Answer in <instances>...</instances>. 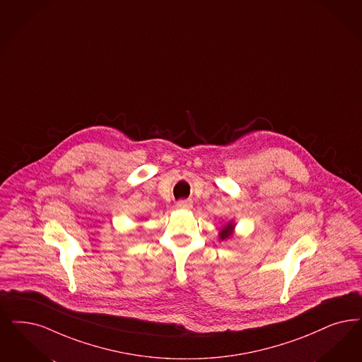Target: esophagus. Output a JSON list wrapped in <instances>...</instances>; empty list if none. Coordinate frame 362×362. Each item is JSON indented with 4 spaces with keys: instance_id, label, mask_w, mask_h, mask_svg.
Wrapping results in <instances>:
<instances>
[{
    "instance_id": "obj_1",
    "label": "esophagus",
    "mask_w": 362,
    "mask_h": 362,
    "mask_svg": "<svg viewBox=\"0 0 362 362\" xmlns=\"http://www.w3.org/2000/svg\"><path fill=\"white\" fill-rule=\"evenodd\" d=\"M193 206V202L190 200L177 201V208L180 209H190Z\"/></svg>"
}]
</instances>
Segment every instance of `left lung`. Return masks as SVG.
<instances>
[{"label": "left lung", "mask_w": 362, "mask_h": 362, "mask_svg": "<svg viewBox=\"0 0 362 362\" xmlns=\"http://www.w3.org/2000/svg\"><path fill=\"white\" fill-rule=\"evenodd\" d=\"M232 229H233V224H232V223H228L227 226L223 228L221 232H220V239H221V240L228 239V238L232 235Z\"/></svg>", "instance_id": "left-lung-1"}]
</instances>
